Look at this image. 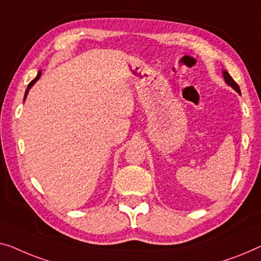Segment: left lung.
Returning <instances> with one entry per match:
<instances>
[{
  "label": "left lung",
  "mask_w": 261,
  "mask_h": 261,
  "mask_svg": "<svg viewBox=\"0 0 261 261\" xmlns=\"http://www.w3.org/2000/svg\"><path fill=\"white\" fill-rule=\"evenodd\" d=\"M224 79H225V81H226V83H227L228 85H231V87H232L233 89H234V90H236L237 92L240 93L239 85L236 83V81L232 79V77L230 76V73H228L227 71H224Z\"/></svg>",
  "instance_id": "left-lung-1"
}]
</instances>
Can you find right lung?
<instances>
[{"label":"right lung","mask_w":261,"mask_h":261,"mask_svg":"<svg viewBox=\"0 0 261 261\" xmlns=\"http://www.w3.org/2000/svg\"><path fill=\"white\" fill-rule=\"evenodd\" d=\"M40 76H41V72H38V75L36 76V77H35V79L33 80V81H31L30 82V83H29V85H28V88H27V90H25V95H27V93H28V90H29V89H30V87H31V85H33L34 83H35V82H36L38 79H40ZM24 98H25V97H24Z\"/></svg>","instance_id":"obj_1"}]
</instances>
